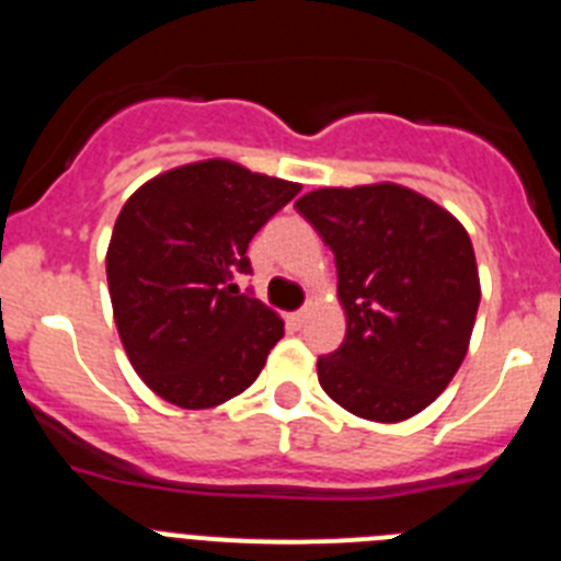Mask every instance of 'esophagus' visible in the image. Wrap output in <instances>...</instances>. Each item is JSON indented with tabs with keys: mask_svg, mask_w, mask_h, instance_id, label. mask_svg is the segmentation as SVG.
Listing matches in <instances>:
<instances>
[{
	"mask_svg": "<svg viewBox=\"0 0 561 561\" xmlns=\"http://www.w3.org/2000/svg\"><path fill=\"white\" fill-rule=\"evenodd\" d=\"M286 320H289V325H291V329H304V323H306V320H309V309L291 311V314L286 317Z\"/></svg>",
	"mask_w": 561,
	"mask_h": 561,
	"instance_id": "1",
	"label": "esophagus"
}]
</instances>
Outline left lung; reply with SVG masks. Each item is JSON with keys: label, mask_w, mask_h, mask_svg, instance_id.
I'll return each mask as SVG.
<instances>
[{"label": "left lung", "mask_w": 561, "mask_h": 561, "mask_svg": "<svg viewBox=\"0 0 561 561\" xmlns=\"http://www.w3.org/2000/svg\"><path fill=\"white\" fill-rule=\"evenodd\" d=\"M331 247L345 340L317 359L331 399L399 424L447 390L480 306L472 238L447 207L396 182L320 187L295 202Z\"/></svg>", "instance_id": "left-lung-1"}]
</instances>
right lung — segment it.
<instances>
[{
  "label": "right lung",
  "mask_w": 561,
  "mask_h": 561,
  "mask_svg": "<svg viewBox=\"0 0 561 561\" xmlns=\"http://www.w3.org/2000/svg\"><path fill=\"white\" fill-rule=\"evenodd\" d=\"M300 185L232 160L157 173L123 205L106 250L114 325L131 368L185 410L244 393L284 336V320L232 284L247 247Z\"/></svg>",
  "instance_id": "obj_1"
}]
</instances>
